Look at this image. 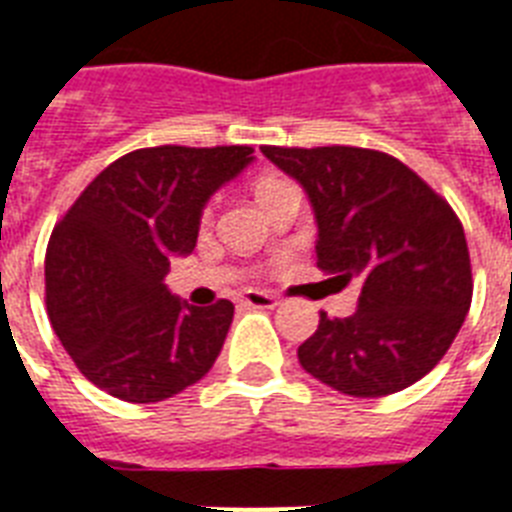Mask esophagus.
<instances>
[{
	"label": "esophagus",
	"mask_w": 512,
	"mask_h": 512,
	"mask_svg": "<svg viewBox=\"0 0 512 512\" xmlns=\"http://www.w3.org/2000/svg\"><path fill=\"white\" fill-rule=\"evenodd\" d=\"M241 305L268 311V308H276V305H279V300H276V295H268V292H260V289H249V292H244V295H241Z\"/></svg>",
	"instance_id": "esophagus-1"
}]
</instances>
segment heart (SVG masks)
I'll return each mask as SVG.
<instances>
[{"mask_svg": "<svg viewBox=\"0 0 512 512\" xmlns=\"http://www.w3.org/2000/svg\"><path fill=\"white\" fill-rule=\"evenodd\" d=\"M284 185H289V183H284V180H263V183H260V188H257V196H260V199H265V196H271V193H276L279 188H284Z\"/></svg>", "mask_w": 512, "mask_h": 512, "instance_id": "obj_1", "label": "heart"}]
</instances>
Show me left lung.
<instances>
[{"mask_svg":"<svg viewBox=\"0 0 512 512\" xmlns=\"http://www.w3.org/2000/svg\"><path fill=\"white\" fill-rule=\"evenodd\" d=\"M300 183L316 217V265L345 287L353 316L329 319L297 348L305 372L345 396L377 398L422 380L470 311L465 231L406 164L353 146L260 148Z\"/></svg>","mask_w":512,"mask_h":512,"instance_id":"1","label":"left lung"}]
</instances>
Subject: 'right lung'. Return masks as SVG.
<instances>
[{"label": "right lung", "mask_w": 512, "mask_h": 512, "mask_svg": "<svg viewBox=\"0 0 512 512\" xmlns=\"http://www.w3.org/2000/svg\"><path fill=\"white\" fill-rule=\"evenodd\" d=\"M249 146L140 148L100 172L55 225L47 313L79 372L114 398L156 404L220 356L233 303L196 308L164 284L191 255L207 201L252 164Z\"/></svg>", "instance_id": "1"}]
</instances>
